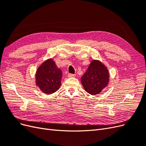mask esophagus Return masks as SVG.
Masks as SVG:
<instances>
[{"label":"esophagus","instance_id":"34e87169","mask_svg":"<svg viewBox=\"0 0 146 146\" xmlns=\"http://www.w3.org/2000/svg\"><path fill=\"white\" fill-rule=\"evenodd\" d=\"M68 77H76V75L73 74H69Z\"/></svg>","mask_w":146,"mask_h":146}]
</instances>
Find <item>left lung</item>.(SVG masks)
<instances>
[{
  "mask_svg": "<svg viewBox=\"0 0 146 146\" xmlns=\"http://www.w3.org/2000/svg\"><path fill=\"white\" fill-rule=\"evenodd\" d=\"M109 74L107 68L100 61L93 60L81 78L86 91L92 95L98 94L107 85Z\"/></svg>",
  "mask_w": 146,
  "mask_h": 146,
  "instance_id": "8db88e82",
  "label": "left lung"
}]
</instances>
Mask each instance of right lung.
<instances>
[{
  "mask_svg": "<svg viewBox=\"0 0 146 146\" xmlns=\"http://www.w3.org/2000/svg\"><path fill=\"white\" fill-rule=\"evenodd\" d=\"M61 70L50 59L38 68L36 74V83L44 93L50 94L56 92L61 85Z\"/></svg>",
  "mask_w": 146,
  "mask_h": 146,
  "instance_id": "1",
  "label": "right lung"
}]
</instances>
